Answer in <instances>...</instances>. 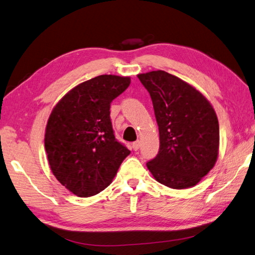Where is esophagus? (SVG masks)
Listing matches in <instances>:
<instances>
[{
    "instance_id": "obj_1",
    "label": "esophagus",
    "mask_w": 255,
    "mask_h": 255,
    "mask_svg": "<svg viewBox=\"0 0 255 255\" xmlns=\"http://www.w3.org/2000/svg\"><path fill=\"white\" fill-rule=\"evenodd\" d=\"M140 144H142V142H140V140H139V139H137V140H136V142H134V143L132 144V147H133V149H134V150H137V149L139 148V147H140Z\"/></svg>"
}]
</instances>
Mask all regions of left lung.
Returning a JSON list of instances; mask_svg holds the SVG:
<instances>
[{
  "mask_svg": "<svg viewBox=\"0 0 255 255\" xmlns=\"http://www.w3.org/2000/svg\"><path fill=\"white\" fill-rule=\"evenodd\" d=\"M137 77L150 95L159 129V151L146 163L147 168L156 181L168 188H192L217 161L216 112L199 90L165 71Z\"/></svg>",
  "mask_w": 255,
  "mask_h": 255,
  "instance_id": "left-lung-1",
  "label": "left lung"
}]
</instances>
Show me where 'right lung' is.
<instances>
[{"label": "right lung", "instance_id": "add662e5", "mask_svg": "<svg viewBox=\"0 0 255 255\" xmlns=\"http://www.w3.org/2000/svg\"><path fill=\"white\" fill-rule=\"evenodd\" d=\"M128 76L99 75L71 89L51 111L44 148L51 171L80 197L105 190L129 155L119 143L110 120V104L126 90Z\"/></svg>", "mask_w": 255, "mask_h": 255}]
</instances>
